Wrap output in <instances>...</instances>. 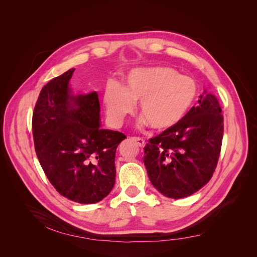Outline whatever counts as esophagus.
Listing matches in <instances>:
<instances>
[{
    "instance_id": "obj_1",
    "label": "esophagus",
    "mask_w": 257,
    "mask_h": 257,
    "mask_svg": "<svg viewBox=\"0 0 257 257\" xmlns=\"http://www.w3.org/2000/svg\"><path fill=\"white\" fill-rule=\"evenodd\" d=\"M132 140H133L136 144H138L141 148H144L145 145H146L145 140H143V139H141V138H132Z\"/></svg>"
}]
</instances>
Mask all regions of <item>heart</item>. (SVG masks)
<instances>
[{
	"instance_id": "b5f03b06",
	"label": "heart",
	"mask_w": 257,
	"mask_h": 257,
	"mask_svg": "<svg viewBox=\"0 0 257 257\" xmlns=\"http://www.w3.org/2000/svg\"><path fill=\"white\" fill-rule=\"evenodd\" d=\"M197 84L189 76L180 75L169 67L133 69L119 85L108 82L103 92V104L110 124L119 126L140 101L142 116L139 127L152 126L166 131L177 126L193 105Z\"/></svg>"
}]
</instances>
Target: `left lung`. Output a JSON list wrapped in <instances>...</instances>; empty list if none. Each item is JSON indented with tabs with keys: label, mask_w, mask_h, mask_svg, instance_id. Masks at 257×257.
Instances as JSON below:
<instances>
[{
	"label": "left lung",
	"mask_w": 257,
	"mask_h": 257,
	"mask_svg": "<svg viewBox=\"0 0 257 257\" xmlns=\"http://www.w3.org/2000/svg\"><path fill=\"white\" fill-rule=\"evenodd\" d=\"M223 116L217 98L206 90L174 128L151 139L144 163L152 185L166 197L184 198L208 184L217 166Z\"/></svg>",
	"instance_id": "8db88e82"
}]
</instances>
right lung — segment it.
I'll use <instances>...</instances> for the list:
<instances>
[{"label":"right lung","mask_w":257,"mask_h":257,"mask_svg":"<svg viewBox=\"0 0 257 257\" xmlns=\"http://www.w3.org/2000/svg\"><path fill=\"white\" fill-rule=\"evenodd\" d=\"M74 68L42 88L33 112L35 151L56 190L78 203L106 197L115 180L116 148L126 136L102 129L97 92L74 95Z\"/></svg>","instance_id":"obj_1"}]
</instances>
